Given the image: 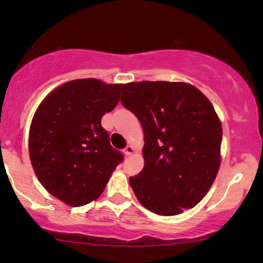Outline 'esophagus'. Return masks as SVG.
Returning <instances> with one entry per match:
<instances>
[{
  "instance_id": "obj_1",
  "label": "esophagus",
  "mask_w": 263,
  "mask_h": 263,
  "mask_svg": "<svg viewBox=\"0 0 263 263\" xmlns=\"http://www.w3.org/2000/svg\"><path fill=\"white\" fill-rule=\"evenodd\" d=\"M123 153L125 154V156H132V154L134 153V148H133V146H127L123 149Z\"/></svg>"
}]
</instances>
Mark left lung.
I'll use <instances>...</instances> for the list:
<instances>
[{
	"label": "left lung",
	"instance_id": "1",
	"mask_svg": "<svg viewBox=\"0 0 263 263\" xmlns=\"http://www.w3.org/2000/svg\"><path fill=\"white\" fill-rule=\"evenodd\" d=\"M121 103L145 134V166L129 178L140 203L176 215L203 199L220 166L221 123L207 97L184 82L122 86Z\"/></svg>",
	"mask_w": 263,
	"mask_h": 263
}]
</instances>
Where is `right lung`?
Wrapping results in <instances>:
<instances>
[{"label":"right lung","instance_id":"obj_1","mask_svg":"<svg viewBox=\"0 0 263 263\" xmlns=\"http://www.w3.org/2000/svg\"><path fill=\"white\" fill-rule=\"evenodd\" d=\"M121 89L79 79L57 87L35 111L28 140L32 166L42 185L69 206L99 197L123 160L100 123L120 102Z\"/></svg>","mask_w":263,"mask_h":263}]
</instances>
